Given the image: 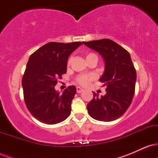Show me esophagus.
Returning a JSON list of instances; mask_svg holds the SVG:
<instances>
[{"label":"esophagus","instance_id":"1","mask_svg":"<svg viewBox=\"0 0 158 158\" xmlns=\"http://www.w3.org/2000/svg\"><path fill=\"white\" fill-rule=\"evenodd\" d=\"M83 91H84V89H83V88H80V87H77V93L80 94Z\"/></svg>","mask_w":158,"mask_h":158}]
</instances>
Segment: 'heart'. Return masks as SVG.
I'll use <instances>...</instances> for the list:
<instances>
[{
  "label": "heart",
  "instance_id": "obj_1",
  "mask_svg": "<svg viewBox=\"0 0 158 158\" xmlns=\"http://www.w3.org/2000/svg\"><path fill=\"white\" fill-rule=\"evenodd\" d=\"M97 56L95 54H94V53H88L86 55V59H88V58H89V57H91V56ZM70 60L69 59L68 64H70ZM94 79V76L91 75V74H90V75H81V76H79V77L77 78V81L79 85H83V86H87V85H88L90 84V81L93 80Z\"/></svg>",
  "mask_w": 158,
  "mask_h": 158
}]
</instances>
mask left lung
<instances>
[{"label": "left lung", "instance_id": "left-lung-1", "mask_svg": "<svg viewBox=\"0 0 158 158\" xmlns=\"http://www.w3.org/2000/svg\"><path fill=\"white\" fill-rule=\"evenodd\" d=\"M100 54L105 69L99 80L106 87V94L94 98L87 106L89 115L99 121L110 122L124 114L133 99L137 79L136 70L129 52L110 39L83 42Z\"/></svg>", "mask_w": 158, "mask_h": 158}]
</instances>
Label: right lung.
Wrapping results in <instances>:
<instances>
[{"label":"right lung","mask_w":158,"mask_h":158,"mask_svg":"<svg viewBox=\"0 0 158 158\" xmlns=\"http://www.w3.org/2000/svg\"><path fill=\"white\" fill-rule=\"evenodd\" d=\"M81 44L50 42L29 58L22 78L23 97L27 109L40 122L56 124L70 115L77 88L71 85L60 94L55 86L67 72L68 57Z\"/></svg>","instance_id":"right-lung-1"}]
</instances>
